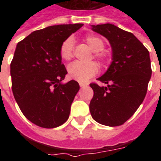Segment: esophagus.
<instances>
[{"label": "esophagus", "instance_id": "obj_1", "mask_svg": "<svg viewBox=\"0 0 161 161\" xmlns=\"http://www.w3.org/2000/svg\"><path fill=\"white\" fill-rule=\"evenodd\" d=\"M79 85H80L81 88H84V87H86L88 84H84V83H80V84H79Z\"/></svg>", "mask_w": 161, "mask_h": 161}]
</instances>
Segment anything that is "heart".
<instances>
[{"label": "heart", "mask_w": 161, "mask_h": 161, "mask_svg": "<svg viewBox=\"0 0 161 161\" xmlns=\"http://www.w3.org/2000/svg\"><path fill=\"white\" fill-rule=\"evenodd\" d=\"M85 41L95 53V58H97L101 63L108 62V57L103 53H101L104 49V41L97 35H88L85 37ZM74 41L71 38H67L61 44L59 49L60 57L64 60H70L73 57ZM99 71L98 64L95 62L88 64H82L79 62H74L68 67V74L71 79L84 83L91 77L96 76Z\"/></svg>", "instance_id": "obj_1"}]
</instances>
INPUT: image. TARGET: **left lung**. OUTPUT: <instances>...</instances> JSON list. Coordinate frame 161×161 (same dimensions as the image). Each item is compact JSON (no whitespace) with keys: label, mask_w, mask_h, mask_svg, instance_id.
<instances>
[{"label":"left lung","mask_w":161,"mask_h":161,"mask_svg":"<svg viewBox=\"0 0 161 161\" xmlns=\"http://www.w3.org/2000/svg\"><path fill=\"white\" fill-rule=\"evenodd\" d=\"M92 30L108 39L113 61L98 78L107 86L90 84L94 91L90 111L100 124L120 126L135 114L146 97L152 75L149 52L133 33L115 25L92 26Z\"/></svg>","instance_id":"left-lung-1"}]
</instances>
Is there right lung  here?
I'll return each instance as SVG.
<instances>
[{
	"label": "right lung",
	"mask_w": 161,
	"mask_h": 161,
	"mask_svg": "<svg viewBox=\"0 0 161 161\" xmlns=\"http://www.w3.org/2000/svg\"><path fill=\"white\" fill-rule=\"evenodd\" d=\"M83 26H48L17 44L10 64L13 94L23 115L39 127L57 128L69 118L80 87L75 80L61 84L67 70L59 49L64 40Z\"/></svg>",
	"instance_id": "add662e5"
}]
</instances>
